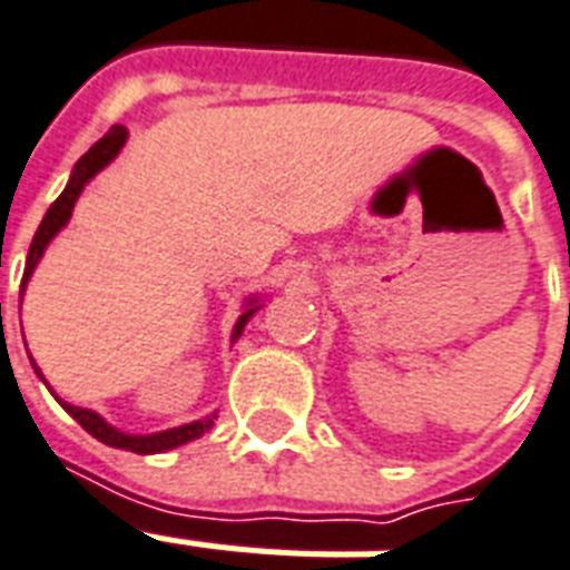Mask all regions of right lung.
Instances as JSON below:
<instances>
[{
  "mask_svg": "<svg viewBox=\"0 0 570 570\" xmlns=\"http://www.w3.org/2000/svg\"><path fill=\"white\" fill-rule=\"evenodd\" d=\"M125 140H128V130L121 128V125H112L107 134H104L101 140L95 142L92 149L86 151L77 164H73L71 169V179H68V185H65V190L59 194V199H56L53 206L47 208V215H43L41 227H38V233H35L32 245H29V256H26V272H23V289L20 293H26V284H29V277H32L35 266L41 263L43 250H47V245L53 242L56 236H59V229H65V224L71 220V212H73V203L80 199L82 188L89 185V181L101 173L107 164H112L116 160V155L121 151V146H125ZM263 307V302H259V295H250V298H245V304H242V316L236 320V325H233V343L242 337V332H245V325L250 323V316L256 314ZM29 362H32V355H29ZM35 373L43 380L41 367L32 362ZM56 397V394H53ZM59 401V406H62L68 415H71L77 424H80L86 433H92L95 440L104 442V445H110V449H125V451H134V454H160V451H169V449H179V445H185V442H194L199 440L206 430L215 428V419L217 412H212V415H206V419L199 421H190V424H181V428H169V430H160V433H125V430L112 428L110 421H104L98 412L92 410H82V406H73V403L62 401V397H56Z\"/></svg>",
  "mask_w": 570,
  "mask_h": 570,
  "instance_id": "1",
  "label": "right lung"
}]
</instances>
